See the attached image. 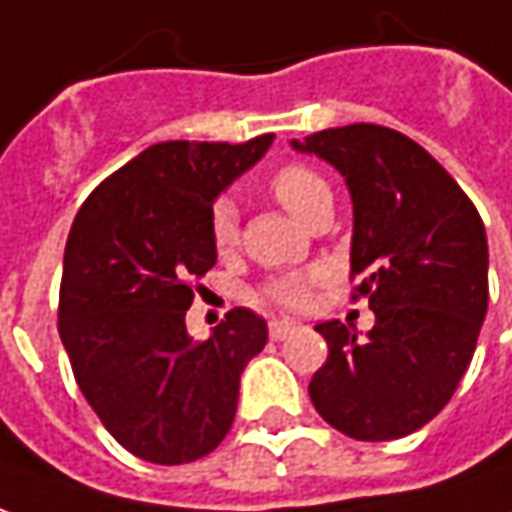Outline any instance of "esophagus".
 Segmentation results:
<instances>
[{
  "label": "esophagus",
  "mask_w": 512,
  "mask_h": 512,
  "mask_svg": "<svg viewBox=\"0 0 512 512\" xmlns=\"http://www.w3.org/2000/svg\"><path fill=\"white\" fill-rule=\"evenodd\" d=\"M300 328L297 322H291V319H271L269 322V336L274 339V342H283V339H288L294 330Z\"/></svg>",
  "instance_id": "obj_1"
}]
</instances>
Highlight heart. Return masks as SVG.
I'll use <instances>...</instances> for the list:
<instances>
[{
  "mask_svg": "<svg viewBox=\"0 0 512 512\" xmlns=\"http://www.w3.org/2000/svg\"><path fill=\"white\" fill-rule=\"evenodd\" d=\"M269 193L291 215H297V218L305 221V215L314 210L322 198H330V187L316 170L294 162V165H283V168L271 173ZM210 235L212 246L218 252H229L238 243V212H235V207L229 201H218L212 207ZM266 297L271 302H277V305H283V308L297 311L311 297V277H305V274L274 277V280L266 283Z\"/></svg>",
  "mask_w": 512,
  "mask_h": 512,
  "instance_id": "obj_1",
  "label": "heart"
}]
</instances>
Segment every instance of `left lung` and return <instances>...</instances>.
Returning <instances> with one entry per match:
<instances>
[{
	"label": "left lung",
	"instance_id": "1",
	"mask_svg": "<svg viewBox=\"0 0 512 512\" xmlns=\"http://www.w3.org/2000/svg\"><path fill=\"white\" fill-rule=\"evenodd\" d=\"M330 162L353 198L350 277L370 297L373 330L358 342L316 325L328 361L308 384L316 412L353 440H398L426 426L460 387L488 314V238L448 170L384 125L353 123L291 139Z\"/></svg>",
	"mask_w": 512,
	"mask_h": 512
}]
</instances>
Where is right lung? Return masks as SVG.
Returning <instances> with one entry per match:
<instances>
[{
  "label": "right lung",
  "instance_id": "1",
  "mask_svg": "<svg viewBox=\"0 0 512 512\" xmlns=\"http://www.w3.org/2000/svg\"><path fill=\"white\" fill-rule=\"evenodd\" d=\"M271 139L156 142L97 184L72 221L58 333L83 398L139 460H201L232 429L243 367L269 328L235 308L193 342L184 314L218 257L212 201Z\"/></svg>",
  "mask_w": 512,
  "mask_h": 512
}]
</instances>
